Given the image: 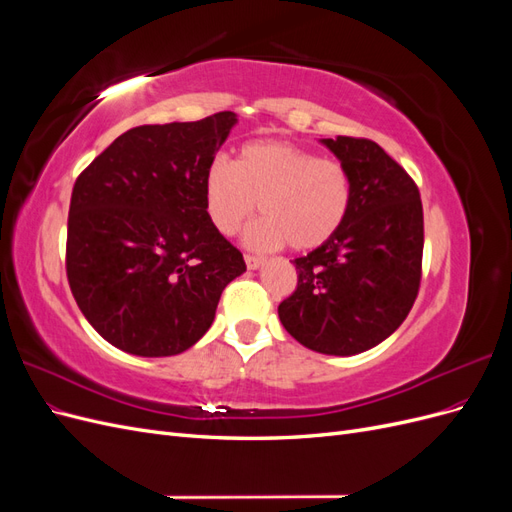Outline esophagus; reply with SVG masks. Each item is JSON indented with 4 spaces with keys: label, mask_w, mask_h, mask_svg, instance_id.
<instances>
[{
    "label": "esophagus",
    "mask_w": 512,
    "mask_h": 512,
    "mask_svg": "<svg viewBox=\"0 0 512 512\" xmlns=\"http://www.w3.org/2000/svg\"><path fill=\"white\" fill-rule=\"evenodd\" d=\"M262 262H265V258L262 256H254V254H245V265H247V269H258Z\"/></svg>",
    "instance_id": "34e87169"
}]
</instances>
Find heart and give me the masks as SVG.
<instances>
[{"label": "heart", "instance_id": "b5f03b06", "mask_svg": "<svg viewBox=\"0 0 512 512\" xmlns=\"http://www.w3.org/2000/svg\"><path fill=\"white\" fill-rule=\"evenodd\" d=\"M205 211L222 235L252 218L256 203L265 215L245 232V243L273 250H316L344 226L352 205V175L346 164L320 158L288 141H250L237 162L218 153L205 170Z\"/></svg>", "mask_w": 512, "mask_h": 512}]
</instances>
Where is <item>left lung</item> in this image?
<instances>
[{
    "label": "left lung",
    "mask_w": 512,
    "mask_h": 512,
    "mask_svg": "<svg viewBox=\"0 0 512 512\" xmlns=\"http://www.w3.org/2000/svg\"><path fill=\"white\" fill-rule=\"evenodd\" d=\"M322 143L350 170V213L333 239L292 260L297 288L277 314L305 348L350 356L384 342L410 314L423 275V203L414 179L378 143Z\"/></svg>",
    "instance_id": "8db88e82"
}]
</instances>
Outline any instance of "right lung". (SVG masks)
<instances>
[{
  "label": "right lung",
  "mask_w": 512,
  "mask_h": 512,
  "mask_svg": "<svg viewBox=\"0 0 512 512\" xmlns=\"http://www.w3.org/2000/svg\"><path fill=\"white\" fill-rule=\"evenodd\" d=\"M237 115L138 126L76 179L66 273L76 305L108 344L136 356L192 348L243 254L205 211L207 164Z\"/></svg>",
  "instance_id": "add662e5"
}]
</instances>
